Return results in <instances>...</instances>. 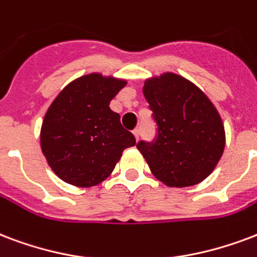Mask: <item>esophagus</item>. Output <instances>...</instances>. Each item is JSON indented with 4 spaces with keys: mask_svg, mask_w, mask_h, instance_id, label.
Segmentation results:
<instances>
[{
    "mask_svg": "<svg viewBox=\"0 0 257 257\" xmlns=\"http://www.w3.org/2000/svg\"><path fill=\"white\" fill-rule=\"evenodd\" d=\"M133 134H134V137H136V140L138 141L140 140V136H141V130L140 128H136V130L133 131Z\"/></svg>",
    "mask_w": 257,
    "mask_h": 257,
    "instance_id": "obj_1",
    "label": "esophagus"
}]
</instances>
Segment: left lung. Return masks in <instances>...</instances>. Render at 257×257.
Returning <instances> with one entry per match:
<instances>
[{
	"label": "left lung",
	"instance_id": "obj_1",
	"mask_svg": "<svg viewBox=\"0 0 257 257\" xmlns=\"http://www.w3.org/2000/svg\"><path fill=\"white\" fill-rule=\"evenodd\" d=\"M144 96L157 133L152 142L137 148L158 180L168 187L198 184L219 161L225 130L213 103L186 78L167 73L148 80Z\"/></svg>",
	"mask_w": 257,
	"mask_h": 257
}]
</instances>
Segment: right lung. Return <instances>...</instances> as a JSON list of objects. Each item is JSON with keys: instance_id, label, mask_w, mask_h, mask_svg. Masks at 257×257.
Listing matches in <instances>:
<instances>
[{"instance_id": "1", "label": "right lung", "mask_w": 257, "mask_h": 257, "mask_svg": "<svg viewBox=\"0 0 257 257\" xmlns=\"http://www.w3.org/2000/svg\"><path fill=\"white\" fill-rule=\"evenodd\" d=\"M126 81L88 74L58 94L44 116L40 146L48 165L63 181L92 187L105 180L136 137L123 128L109 101Z\"/></svg>"}]
</instances>
